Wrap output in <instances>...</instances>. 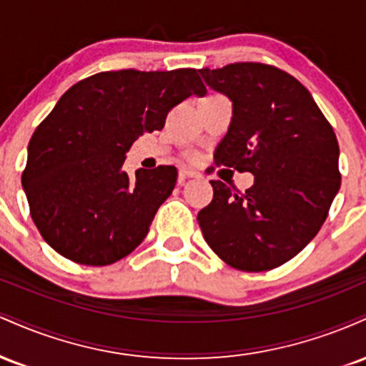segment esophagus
<instances>
[{
    "instance_id": "esophagus-1",
    "label": "esophagus",
    "mask_w": 366,
    "mask_h": 366,
    "mask_svg": "<svg viewBox=\"0 0 366 366\" xmlns=\"http://www.w3.org/2000/svg\"><path fill=\"white\" fill-rule=\"evenodd\" d=\"M197 172H194V170H191V169H182L179 172V180L180 182H182L184 179H192V177H197Z\"/></svg>"
}]
</instances>
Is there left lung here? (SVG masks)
Instances as JSON below:
<instances>
[{
    "label": "left lung",
    "mask_w": 366,
    "mask_h": 366,
    "mask_svg": "<svg viewBox=\"0 0 366 366\" xmlns=\"http://www.w3.org/2000/svg\"><path fill=\"white\" fill-rule=\"evenodd\" d=\"M199 72L232 102L215 163L251 172L254 184L236 192L209 180L213 199L197 222L227 264L272 270L300 253L329 215L341 187L337 137L310 91L277 66L244 61Z\"/></svg>",
    "instance_id": "1"
}]
</instances>
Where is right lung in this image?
Here are the masks:
<instances>
[{"label":"right lung","mask_w":366,"mask_h":366,"mask_svg":"<svg viewBox=\"0 0 366 366\" xmlns=\"http://www.w3.org/2000/svg\"><path fill=\"white\" fill-rule=\"evenodd\" d=\"M204 96L197 70H117L74 84L29 142L22 187L37 230L56 253L104 267L132 253L174 191L177 169L122 165L132 142L162 130L169 112Z\"/></svg>","instance_id":"obj_1"}]
</instances>
